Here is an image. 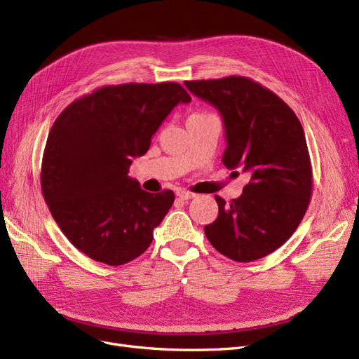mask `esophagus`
<instances>
[{"mask_svg":"<svg viewBox=\"0 0 359 359\" xmlns=\"http://www.w3.org/2000/svg\"><path fill=\"white\" fill-rule=\"evenodd\" d=\"M177 196H178L180 199H182V201H189V199H193L194 196H196V194H194V193H190V191H184V190H181V191H178V193H177Z\"/></svg>","mask_w":359,"mask_h":359,"instance_id":"obj_1","label":"esophagus"}]
</instances>
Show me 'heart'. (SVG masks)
I'll return each instance as SVG.
<instances>
[{"label":"heart","mask_w":359,"mask_h":359,"mask_svg":"<svg viewBox=\"0 0 359 359\" xmlns=\"http://www.w3.org/2000/svg\"><path fill=\"white\" fill-rule=\"evenodd\" d=\"M202 115H206V114H193V115H190V118L191 116H202Z\"/></svg>","instance_id":"b5f03b06"}]
</instances>
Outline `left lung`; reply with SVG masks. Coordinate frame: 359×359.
I'll return each instance as SVG.
<instances>
[{"instance_id":"8db88e82","label":"left lung","mask_w":359,"mask_h":359,"mask_svg":"<svg viewBox=\"0 0 359 359\" xmlns=\"http://www.w3.org/2000/svg\"><path fill=\"white\" fill-rule=\"evenodd\" d=\"M186 86L223 118L224 166L250 178L229 205L215 196L219 215L205 235L236 262L265 257L295 232L310 202L311 163L299 119L278 95L244 76Z\"/></svg>"}]
</instances>
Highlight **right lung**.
<instances>
[{
	"mask_svg": "<svg viewBox=\"0 0 359 359\" xmlns=\"http://www.w3.org/2000/svg\"><path fill=\"white\" fill-rule=\"evenodd\" d=\"M175 82L123 83L69 104L53 123L41 161V191L67 240L93 260L124 265L142 255L175 201L128 177L133 158L180 103Z\"/></svg>",
	"mask_w": 359,
	"mask_h": 359,
	"instance_id": "obj_1",
	"label": "right lung"
}]
</instances>
